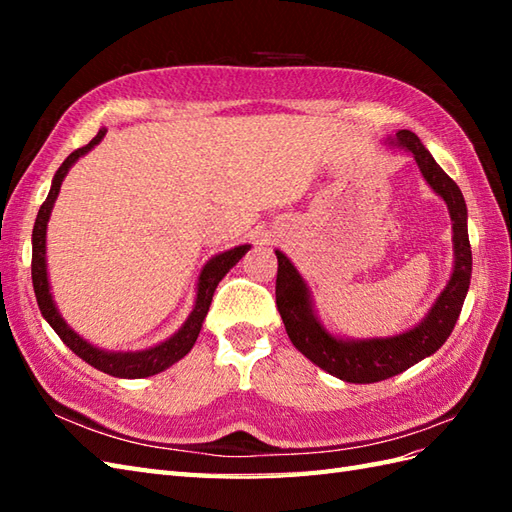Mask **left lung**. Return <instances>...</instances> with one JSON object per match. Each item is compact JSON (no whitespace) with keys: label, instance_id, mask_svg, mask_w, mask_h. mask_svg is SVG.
<instances>
[{"label":"left lung","instance_id":"left-lung-1","mask_svg":"<svg viewBox=\"0 0 512 512\" xmlns=\"http://www.w3.org/2000/svg\"><path fill=\"white\" fill-rule=\"evenodd\" d=\"M389 143L411 151L424 180L447 202L453 222L455 266L451 279L431 306L427 317L416 328L396 336H385V339H339V336L325 330L317 314H314L310 290L299 275V270L292 266L290 259L281 250H275L279 262L275 286L277 310L286 325L292 345L303 356L310 358L314 365L345 380V383H378V380L405 372V369L416 365L422 358L440 350L455 328L466 292H469L471 286L473 257L469 228H466V202L460 187L442 171L427 147L420 143V138L409 132V129H400L396 140L391 138Z\"/></svg>","mask_w":512,"mask_h":512}]
</instances>
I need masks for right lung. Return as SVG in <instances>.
I'll list each match as a JSON object with an SVG mask.
<instances>
[{"label":"right lung","instance_id":"add662e5","mask_svg":"<svg viewBox=\"0 0 512 512\" xmlns=\"http://www.w3.org/2000/svg\"><path fill=\"white\" fill-rule=\"evenodd\" d=\"M105 132H107L105 127L99 129V134H96L88 145L72 151V154L63 160L59 171L54 173L50 193L46 202L41 204L35 220V228H32V286H35V297H37L43 319L50 323V328L59 334V339L68 345L76 356L83 358L88 365L116 378H147L162 372V369L171 367L173 363H178L180 358H184L191 352V347L195 345V339H198V334L202 330L206 312H209L217 284H220L228 270H231L239 259L248 253L250 246L248 244L235 246L231 250H224V253L211 257L209 262H206L198 279V297H195V306L189 314V319L184 321L182 328L173 336H169L165 343L149 347V350H140V352H107L81 339V336L61 319V314L57 306H54L52 295H50L48 268H46V228H48L52 206L59 195L65 173L70 171V167L76 160L88 154L94 145L101 143Z\"/></svg>","mask_w":512,"mask_h":512}]
</instances>
